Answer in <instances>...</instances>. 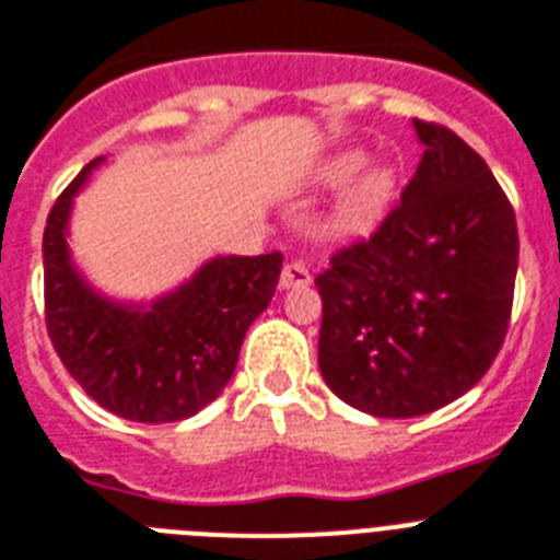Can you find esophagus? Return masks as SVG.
<instances>
[{"instance_id":"obj_1","label":"esophagus","mask_w":560,"mask_h":560,"mask_svg":"<svg viewBox=\"0 0 560 560\" xmlns=\"http://www.w3.org/2000/svg\"><path fill=\"white\" fill-rule=\"evenodd\" d=\"M311 284V270L302 265V261H288L284 270H281V288L295 290V288H307Z\"/></svg>"}]
</instances>
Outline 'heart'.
Here are the masks:
<instances>
[{"mask_svg": "<svg viewBox=\"0 0 560 560\" xmlns=\"http://www.w3.org/2000/svg\"><path fill=\"white\" fill-rule=\"evenodd\" d=\"M362 152H345L336 154L334 161L322 170V177L327 184H342L353 172L362 166ZM397 192V175L388 166H374V170L362 172V175L348 186V192L339 198L334 215L327 218V233L336 238H357L368 235L388 212L390 201Z\"/></svg>", "mask_w": 560, "mask_h": 560, "instance_id": "1", "label": "heart"}]
</instances>
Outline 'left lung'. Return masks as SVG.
I'll use <instances>...</instances> for the list:
<instances>
[{
    "instance_id": "1",
    "label": "left lung",
    "mask_w": 560,
    "mask_h": 560,
    "mask_svg": "<svg viewBox=\"0 0 560 560\" xmlns=\"http://www.w3.org/2000/svg\"><path fill=\"white\" fill-rule=\"evenodd\" d=\"M413 129L425 152L399 203L316 276L327 388L394 420L438 411L483 380L517 272L515 209L492 170L440 122Z\"/></svg>"
}]
</instances>
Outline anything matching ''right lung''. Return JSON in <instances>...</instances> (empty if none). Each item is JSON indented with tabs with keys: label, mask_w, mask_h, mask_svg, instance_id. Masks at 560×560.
<instances>
[{
	"label": "right lung",
	"mask_w": 560,
	"mask_h": 560,
	"mask_svg": "<svg viewBox=\"0 0 560 560\" xmlns=\"http://www.w3.org/2000/svg\"><path fill=\"white\" fill-rule=\"evenodd\" d=\"M100 161L83 166L48 212V339L68 374L106 411L135 422L186 420L230 383L247 327L276 293L284 256H218L152 307L108 302L77 276L66 244L71 198Z\"/></svg>",
	"instance_id": "1"
}]
</instances>
